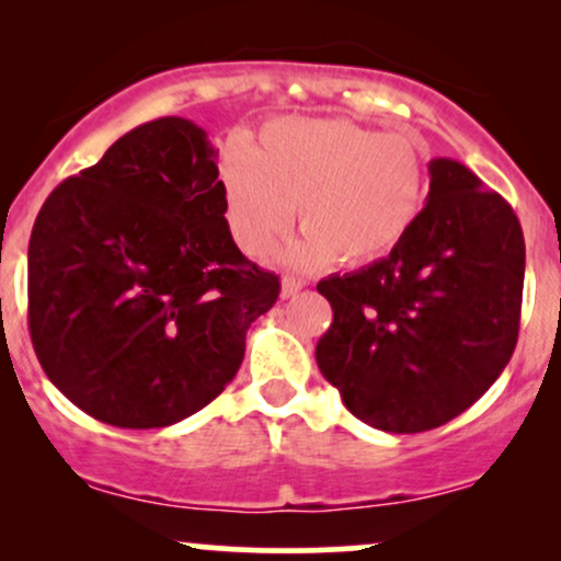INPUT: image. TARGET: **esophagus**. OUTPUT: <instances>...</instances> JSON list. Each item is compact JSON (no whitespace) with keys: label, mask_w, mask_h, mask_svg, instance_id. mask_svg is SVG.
<instances>
[{"label":"esophagus","mask_w":561,"mask_h":561,"mask_svg":"<svg viewBox=\"0 0 561 561\" xmlns=\"http://www.w3.org/2000/svg\"><path fill=\"white\" fill-rule=\"evenodd\" d=\"M302 289V282L295 279V276H285L282 279V298H295Z\"/></svg>","instance_id":"esophagus-1"}]
</instances>
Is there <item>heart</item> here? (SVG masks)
Returning a JSON list of instances; mask_svg holds the SVG:
<instances>
[{"instance_id":"heart-1","label":"heart","mask_w":561,"mask_h":561,"mask_svg":"<svg viewBox=\"0 0 561 561\" xmlns=\"http://www.w3.org/2000/svg\"><path fill=\"white\" fill-rule=\"evenodd\" d=\"M430 158L409 134H379L345 118H274L244 156L221 165L227 224L242 253L263 259L293 229L298 268L364 266L392 253L420 221Z\"/></svg>"}]
</instances>
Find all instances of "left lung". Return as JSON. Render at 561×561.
Returning a JSON list of instances; mask_svg holds the SVG:
<instances>
[{"label": "left lung", "mask_w": 561, "mask_h": 561, "mask_svg": "<svg viewBox=\"0 0 561 561\" xmlns=\"http://www.w3.org/2000/svg\"><path fill=\"white\" fill-rule=\"evenodd\" d=\"M523 282L512 205L459 160H430L427 205L409 237L388 259L317 285L334 313L317 343L321 375L369 427H440L512 358Z\"/></svg>", "instance_id": "obj_1"}]
</instances>
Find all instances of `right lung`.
I'll use <instances>...</instances> for the list:
<instances>
[{"label":"right lung","mask_w":561,"mask_h":561,"mask_svg":"<svg viewBox=\"0 0 561 561\" xmlns=\"http://www.w3.org/2000/svg\"><path fill=\"white\" fill-rule=\"evenodd\" d=\"M218 150L186 118L124 134L38 210L28 330L70 403L128 430L169 427L234 379L279 276L240 253Z\"/></svg>","instance_id":"1"}]
</instances>
